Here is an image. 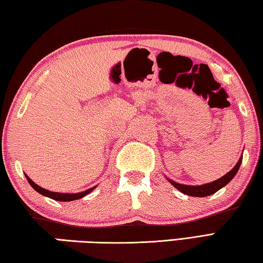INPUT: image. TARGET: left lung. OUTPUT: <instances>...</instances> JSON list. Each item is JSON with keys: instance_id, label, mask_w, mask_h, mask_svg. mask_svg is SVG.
Returning a JSON list of instances; mask_svg holds the SVG:
<instances>
[{"instance_id": "obj_1", "label": "left lung", "mask_w": 263, "mask_h": 263, "mask_svg": "<svg viewBox=\"0 0 263 263\" xmlns=\"http://www.w3.org/2000/svg\"><path fill=\"white\" fill-rule=\"evenodd\" d=\"M241 160H242V156H240L238 162L236 163V166L232 168L229 173H227L224 176H222L221 178H219V180L213 181L211 183H206V184L185 185V184H181V183L172 181V180H170V178H167V180L170 181L172 185H174L178 191L184 193V195L192 196V197H207V196L213 195V193H215L216 191H219L221 187L227 185L228 183H229L232 178L235 177V175L237 174V172H238L239 167H240Z\"/></svg>"}]
</instances>
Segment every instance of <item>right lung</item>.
Returning a JSON list of instances; mask_svg holds the SVG:
<instances>
[{
  "label": "right lung",
  "mask_w": 263,
  "mask_h": 263,
  "mask_svg": "<svg viewBox=\"0 0 263 263\" xmlns=\"http://www.w3.org/2000/svg\"><path fill=\"white\" fill-rule=\"evenodd\" d=\"M25 176H26L27 181L29 184H31V186L33 187L34 190L37 191L39 193H41V195L46 196V197H49L51 198V199L53 200H58V201H72V200H77V199H80V198L87 196L88 193H90L93 189H95L96 186L93 187H90V189H88L86 191H82V192H79V193H62V192H52V191H49V190H46L43 189V187L39 186L37 184H35L31 178H29L26 174H25Z\"/></svg>",
  "instance_id": "obj_1"
}]
</instances>
